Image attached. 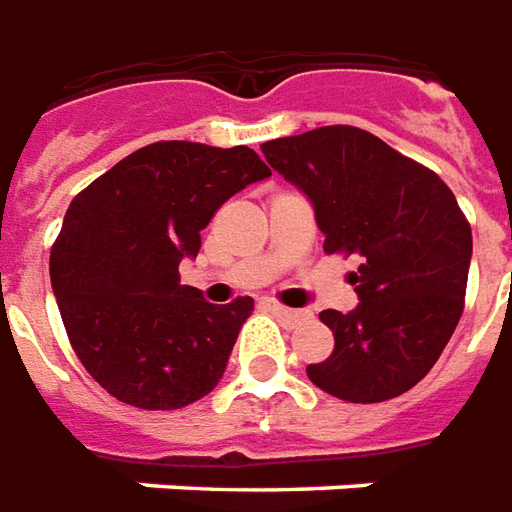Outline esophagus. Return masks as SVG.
Listing matches in <instances>:
<instances>
[{
  "label": "esophagus",
  "mask_w": 512,
  "mask_h": 512,
  "mask_svg": "<svg viewBox=\"0 0 512 512\" xmlns=\"http://www.w3.org/2000/svg\"><path fill=\"white\" fill-rule=\"evenodd\" d=\"M267 308L273 311L275 317H281V320H286V322L303 320V311H295V308H286V306H281V303H273V300H267Z\"/></svg>",
  "instance_id": "obj_1"
}]
</instances>
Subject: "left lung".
<instances>
[{
	"mask_svg": "<svg viewBox=\"0 0 512 512\" xmlns=\"http://www.w3.org/2000/svg\"><path fill=\"white\" fill-rule=\"evenodd\" d=\"M314 206L325 253H358L353 311H322L333 353L308 364L314 386L347 402L413 389L463 314L471 226L430 168L355 126H320L262 146Z\"/></svg>",
	"mask_w": 512,
	"mask_h": 512,
	"instance_id": "obj_1",
	"label": "left lung"
}]
</instances>
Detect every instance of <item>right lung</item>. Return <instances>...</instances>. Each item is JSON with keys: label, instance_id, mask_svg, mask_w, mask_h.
<instances>
[{"label": "right lung", "instance_id": "right-lung-1", "mask_svg": "<svg viewBox=\"0 0 512 512\" xmlns=\"http://www.w3.org/2000/svg\"><path fill=\"white\" fill-rule=\"evenodd\" d=\"M270 176L248 146L162 140L88 184L65 212L49 275L76 358L143 411L201 400L223 378L250 297L206 303L179 281L220 206Z\"/></svg>", "mask_w": 512, "mask_h": 512}]
</instances>
